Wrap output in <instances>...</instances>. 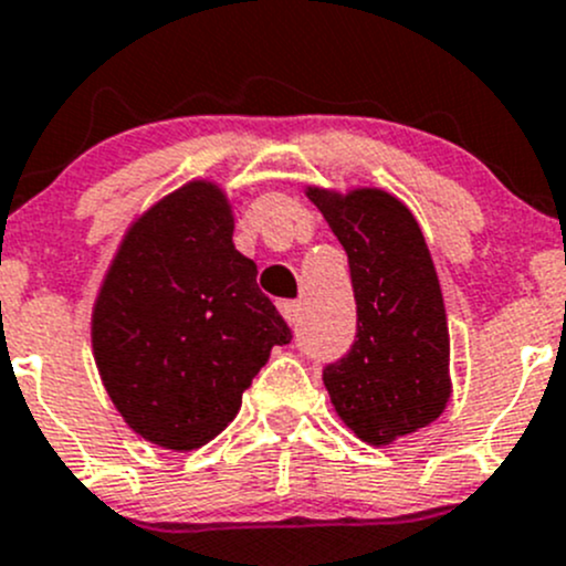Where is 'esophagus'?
Here are the masks:
<instances>
[{
	"mask_svg": "<svg viewBox=\"0 0 566 566\" xmlns=\"http://www.w3.org/2000/svg\"><path fill=\"white\" fill-rule=\"evenodd\" d=\"M277 311H281V316L285 318V322L294 324L296 318H300V302L283 300V302H277Z\"/></svg>",
	"mask_w": 566,
	"mask_h": 566,
	"instance_id": "1",
	"label": "esophagus"
}]
</instances>
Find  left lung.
<instances>
[{
    "instance_id": "left-lung-1",
    "label": "left lung",
    "mask_w": 566,
    "mask_h": 566,
    "mask_svg": "<svg viewBox=\"0 0 566 566\" xmlns=\"http://www.w3.org/2000/svg\"><path fill=\"white\" fill-rule=\"evenodd\" d=\"M311 198L340 240L357 300V340L324 368L337 417L373 447L428 428L452 395L450 329L422 229L381 188L326 190Z\"/></svg>"
}]
</instances>
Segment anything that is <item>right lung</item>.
I'll use <instances>...</instances> for the list:
<instances>
[{"label":"right lung","instance_id":"right-lung-1","mask_svg":"<svg viewBox=\"0 0 566 566\" xmlns=\"http://www.w3.org/2000/svg\"><path fill=\"white\" fill-rule=\"evenodd\" d=\"M231 237L226 190L190 179L133 220L92 307L111 403L163 450L190 452L223 433L272 346L291 340Z\"/></svg>","mask_w":566,"mask_h":566}]
</instances>
